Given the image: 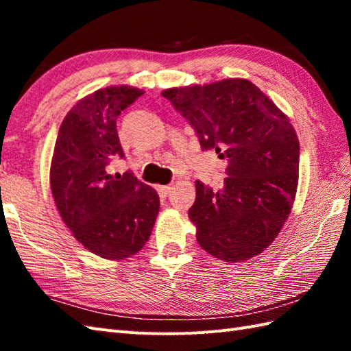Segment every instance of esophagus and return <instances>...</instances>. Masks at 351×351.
<instances>
[{
  "label": "esophagus",
  "mask_w": 351,
  "mask_h": 351,
  "mask_svg": "<svg viewBox=\"0 0 351 351\" xmlns=\"http://www.w3.org/2000/svg\"><path fill=\"white\" fill-rule=\"evenodd\" d=\"M158 190L162 196H169L170 191L173 190V187H171V185H161V187H158Z\"/></svg>",
  "instance_id": "34e87169"
}]
</instances>
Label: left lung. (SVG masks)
Instances as JSON below:
<instances>
[{
  "label": "left lung",
  "mask_w": 351,
  "mask_h": 351,
  "mask_svg": "<svg viewBox=\"0 0 351 351\" xmlns=\"http://www.w3.org/2000/svg\"><path fill=\"white\" fill-rule=\"evenodd\" d=\"M196 131L202 151L228 161L223 187L196 181L189 210L200 247L238 263L263 253L287 221L299 182L300 145L289 119L249 80L162 92Z\"/></svg>",
  "instance_id": "left-lung-1"
}]
</instances>
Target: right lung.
Segmentation results:
<instances>
[{"label": "right lung", "mask_w": 351, "mask_h": 351, "mask_svg": "<svg viewBox=\"0 0 351 351\" xmlns=\"http://www.w3.org/2000/svg\"><path fill=\"white\" fill-rule=\"evenodd\" d=\"M143 90L130 86L99 88L78 101L60 125L49 182L57 210L73 237L95 255L123 259L151 237L160 197L131 171L111 175L123 158L116 121Z\"/></svg>", "instance_id": "add662e5"}]
</instances>
